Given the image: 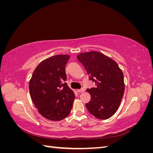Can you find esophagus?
<instances>
[{
    "label": "esophagus",
    "instance_id": "esophagus-1",
    "mask_svg": "<svg viewBox=\"0 0 153 153\" xmlns=\"http://www.w3.org/2000/svg\"><path fill=\"white\" fill-rule=\"evenodd\" d=\"M84 91H85V89H84V88H82V89H78V90H77V92H79V93H80V92H84Z\"/></svg>",
    "mask_w": 153,
    "mask_h": 153
}]
</instances>
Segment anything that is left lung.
Masks as SVG:
<instances>
[{
  "label": "left lung",
  "instance_id": "1",
  "mask_svg": "<svg viewBox=\"0 0 153 153\" xmlns=\"http://www.w3.org/2000/svg\"><path fill=\"white\" fill-rule=\"evenodd\" d=\"M77 59L84 66L96 87L87 89L91 100L86 103L96 118L106 119L116 112L124 92V75L113 59L96 51L81 53Z\"/></svg>",
  "mask_w": 153,
  "mask_h": 153
}]
</instances>
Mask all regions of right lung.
I'll use <instances>...</instances> for the list:
<instances>
[{"label": "right lung", "mask_w": 153, "mask_h": 153, "mask_svg": "<svg viewBox=\"0 0 153 153\" xmlns=\"http://www.w3.org/2000/svg\"><path fill=\"white\" fill-rule=\"evenodd\" d=\"M69 55H56L41 61L32 73L29 91L39 113L48 120L61 121L71 112L73 91L65 81Z\"/></svg>", "instance_id": "obj_1"}]
</instances>
